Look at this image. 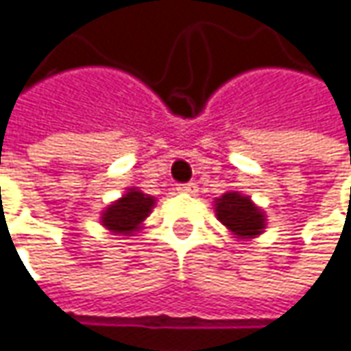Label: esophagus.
<instances>
[{
	"label": "esophagus",
	"instance_id": "1",
	"mask_svg": "<svg viewBox=\"0 0 351 351\" xmlns=\"http://www.w3.org/2000/svg\"><path fill=\"white\" fill-rule=\"evenodd\" d=\"M180 193H189V195H195L196 193V182H182V184H178L176 186Z\"/></svg>",
	"mask_w": 351,
	"mask_h": 351
}]
</instances>
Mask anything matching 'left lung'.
Returning a JSON list of instances; mask_svg holds the SVG:
<instances>
[{
    "instance_id": "obj_1",
    "label": "left lung",
    "mask_w": 351,
    "mask_h": 351,
    "mask_svg": "<svg viewBox=\"0 0 351 351\" xmlns=\"http://www.w3.org/2000/svg\"><path fill=\"white\" fill-rule=\"evenodd\" d=\"M217 217L238 238L256 237L264 228V213L240 193H226L217 198Z\"/></svg>"
}]
</instances>
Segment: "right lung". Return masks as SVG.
Returning a JSON list of instances; mask_svg holds the SVG:
<instances>
[{"label": "right lung", "mask_w": 351, "mask_h": 351, "mask_svg": "<svg viewBox=\"0 0 351 351\" xmlns=\"http://www.w3.org/2000/svg\"><path fill=\"white\" fill-rule=\"evenodd\" d=\"M153 204H155L153 196L131 189L121 200H117L103 213L101 217L103 226H107L117 234H131L138 228V224L149 217Z\"/></svg>", "instance_id": "obj_1"}]
</instances>
